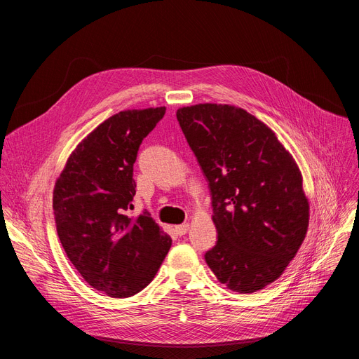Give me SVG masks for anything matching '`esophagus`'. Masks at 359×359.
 Here are the masks:
<instances>
[{"label":"esophagus","instance_id":"esophagus-1","mask_svg":"<svg viewBox=\"0 0 359 359\" xmlns=\"http://www.w3.org/2000/svg\"><path fill=\"white\" fill-rule=\"evenodd\" d=\"M187 230H189V224H180V225H176V227H175V231H176L177 236L186 234Z\"/></svg>","mask_w":359,"mask_h":359}]
</instances>
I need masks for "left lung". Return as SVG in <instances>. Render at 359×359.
Returning a JSON list of instances; mask_svg holds the SVG:
<instances>
[{"label": "left lung", "instance_id": "left-lung-1", "mask_svg": "<svg viewBox=\"0 0 359 359\" xmlns=\"http://www.w3.org/2000/svg\"><path fill=\"white\" fill-rule=\"evenodd\" d=\"M176 116L211 191L218 240L206 263L236 292L265 288L285 271L309 227L292 156L271 128L240 107L195 104Z\"/></svg>", "mask_w": 359, "mask_h": 359}]
</instances>
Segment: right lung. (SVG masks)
<instances>
[{"label":"right lung","instance_id":"right-lung-1","mask_svg":"<svg viewBox=\"0 0 359 359\" xmlns=\"http://www.w3.org/2000/svg\"><path fill=\"white\" fill-rule=\"evenodd\" d=\"M164 113L123 110L100 123L74 149L53 189L56 231L68 259L90 287L113 298L142 291L172 246L147 211L129 217L140 145Z\"/></svg>","mask_w":359,"mask_h":359}]
</instances>
